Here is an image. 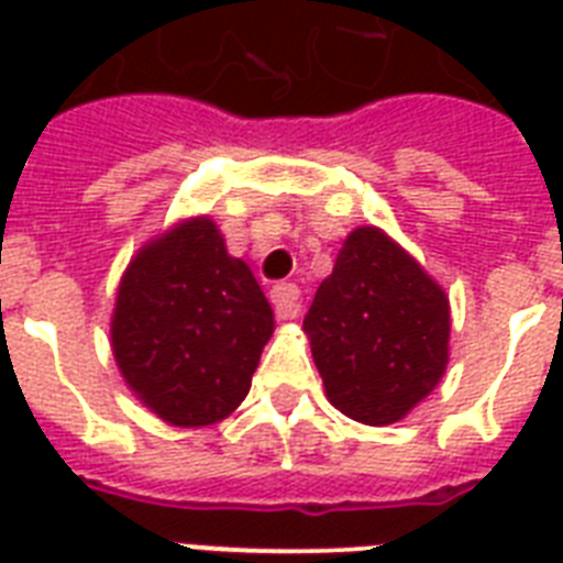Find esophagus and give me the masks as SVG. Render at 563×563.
I'll return each instance as SVG.
<instances>
[{
    "mask_svg": "<svg viewBox=\"0 0 563 563\" xmlns=\"http://www.w3.org/2000/svg\"><path fill=\"white\" fill-rule=\"evenodd\" d=\"M272 303L280 318H298L300 312V289L295 283H277L272 289Z\"/></svg>",
    "mask_w": 563,
    "mask_h": 563,
    "instance_id": "1",
    "label": "esophagus"
}]
</instances>
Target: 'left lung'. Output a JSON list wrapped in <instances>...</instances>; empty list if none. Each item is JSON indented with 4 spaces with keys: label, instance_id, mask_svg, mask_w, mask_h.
Listing matches in <instances>:
<instances>
[{
    "label": "left lung",
    "instance_id": "obj_1",
    "mask_svg": "<svg viewBox=\"0 0 563 563\" xmlns=\"http://www.w3.org/2000/svg\"><path fill=\"white\" fill-rule=\"evenodd\" d=\"M327 397L385 427L427 397L446 368L450 303L383 230H353L303 318Z\"/></svg>",
    "mask_w": 563,
    "mask_h": 563
}]
</instances>
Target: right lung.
Wrapping results in <instances>:
<instances>
[{
  "label": "right lung",
  "instance_id": "1",
  "mask_svg": "<svg viewBox=\"0 0 563 563\" xmlns=\"http://www.w3.org/2000/svg\"><path fill=\"white\" fill-rule=\"evenodd\" d=\"M274 316L210 219L145 245L113 312V356L136 397L175 427H207L245 400Z\"/></svg>",
  "mask_w": 563,
  "mask_h": 563
}]
</instances>
